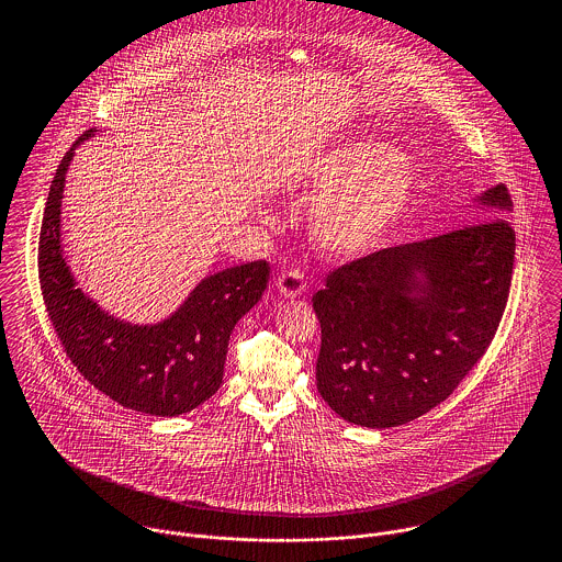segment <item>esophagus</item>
<instances>
[{
  "label": "esophagus",
  "instance_id": "34e87169",
  "mask_svg": "<svg viewBox=\"0 0 562 562\" xmlns=\"http://www.w3.org/2000/svg\"><path fill=\"white\" fill-rule=\"evenodd\" d=\"M276 289H278V293L286 296V299H294V296H301L305 293V280H303L301 269L293 268L282 271L276 280Z\"/></svg>",
  "mask_w": 562,
  "mask_h": 562
}]
</instances>
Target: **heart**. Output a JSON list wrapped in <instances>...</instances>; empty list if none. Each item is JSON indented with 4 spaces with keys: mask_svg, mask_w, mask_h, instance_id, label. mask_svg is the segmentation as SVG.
Here are the masks:
<instances>
[{
    "mask_svg": "<svg viewBox=\"0 0 562 562\" xmlns=\"http://www.w3.org/2000/svg\"><path fill=\"white\" fill-rule=\"evenodd\" d=\"M415 191L417 172L396 147L374 140L341 143L324 151L307 172V198L322 200L314 236L333 255H364L398 229Z\"/></svg>",
    "mask_w": 562,
    "mask_h": 562,
    "instance_id": "heart-1",
    "label": "heart"
}]
</instances>
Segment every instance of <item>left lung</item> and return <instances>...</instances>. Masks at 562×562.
Instances as JSON below:
<instances>
[{
	"label": "left lung",
	"mask_w": 562,
	"mask_h": 562,
	"mask_svg": "<svg viewBox=\"0 0 562 562\" xmlns=\"http://www.w3.org/2000/svg\"><path fill=\"white\" fill-rule=\"evenodd\" d=\"M481 223L398 244L335 269L314 294L316 381L349 424L396 428L449 398L488 348L514 266L504 186L484 189Z\"/></svg>",
	"instance_id": "1"
}]
</instances>
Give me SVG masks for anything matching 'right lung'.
Here are the masks:
<instances>
[{
	"instance_id": "add662e5",
	"label": "right lung",
	"mask_w": 562,
	"mask_h": 562,
	"mask_svg": "<svg viewBox=\"0 0 562 562\" xmlns=\"http://www.w3.org/2000/svg\"><path fill=\"white\" fill-rule=\"evenodd\" d=\"M88 131L60 160L40 234V284L54 330L71 362L111 401L156 417H177L221 387L229 335L268 286L266 261L221 269L195 284L164 321L111 316L78 289L60 238L65 179Z\"/></svg>"
}]
</instances>
